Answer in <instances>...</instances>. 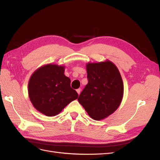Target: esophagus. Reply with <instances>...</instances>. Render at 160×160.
Wrapping results in <instances>:
<instances>
[{
	"instance_id": "34e87169",
	"label": "esophagus",
	"mask_w": 160,
	"mask_h": 160,
	"mask_svg": "<svg viewBox=\"0 0 160 160\" xmlns=\"http://www.w3.org/2000/svg\"><path fill=\"white\" fill-rule=\"evenodd\" d=\"M77 93H78V95H79L81 93V89H77Z\"/></svg>"
}]
</instances>
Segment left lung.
<instances>
[{
	"label": "left lung",
	"instance_id": "left-lung-1",
	"mask_svg": "<svg viewBox=\"0 0 160 160\" xmlns=\"http://www.w3.org/2000/svg\"><path fill=\"white\" fill-rule=\"evenodd\" d=\"M88 83L78 101L90 118L99 121L119 108L123 96V83L118 67L110 61L86 65Z\"/></svg>",
	"mask_w": 160,
	"mask_h": 160
}]
</instances>
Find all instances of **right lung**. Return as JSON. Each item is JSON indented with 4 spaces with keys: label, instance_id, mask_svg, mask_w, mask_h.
<instances>
[{
    "label": "right lung",
    "instance_id": "right-lung-1",
    "mask_svg": "<svg viewBox=\"0 0 160 160\" xmlns=\"http://www.w3.org/2000/svg\"><path fill=\"white\" fill-rule=\"evenodd\" d=\"M64 72L65 66L47 64L34 72L28 81V93L32 105L48 117L59 114L78 98Z\"/></svg>",
    "mask_w": 160,
    "mask_h": 160
}]
</instances>
